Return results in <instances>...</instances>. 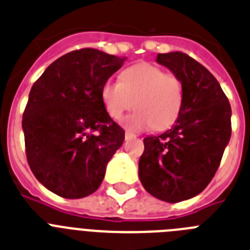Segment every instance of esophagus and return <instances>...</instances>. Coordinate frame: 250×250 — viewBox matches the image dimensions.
Listing matches in <instances>:
<instances>
[{"label": "esophagus", "instance_id": "esophagus-1", "mask_svg": "<svg viewBox=\"0 0 250 250\" xmlns=\"http://www.w3.org/2000/svg\"><path fill=\"white\" fill-rule=\"evenodd\" d=\"M125 140H127V141L133 140V138H136V134L131 133V132H125Z\"/></svg>", "mask_w": 250, "mask_h": 250}]
</instances>
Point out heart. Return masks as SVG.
Here are the masks:
<instances>
[{
  "mask_svg": "<svg viewBox=\"0 0 250 250\" xmlns=\"http://www.w3.org/2000/svg\"><path fill=\"white\" fill-rule=\"evenodd\" d=\"M101 98L107 113L119 119L123 113L137 108L122 121L123 127L140 132L153 127L165 129L179 117L184 102V86L175 74L165 73L157 65L141 62L122 71L119 83L103 84Z\"/></svg>",
  "mask_w": 250,
  "mask_h": 250,
  "instance_id": "b5f03b06",
  "label": "heart"
}]
</instances>
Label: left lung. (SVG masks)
Instances as JSON below:
<instances>
[{
	"label": "left lung",
	"instance_id": "left-lung-1",
	"mask_svg": "<svg viewBox=\"0 0 250 250\" xmlns=\"http://www.w3.org/2000/svg\"><path fill=\"white\" fill-rule=\"evenodd\" d=\"M158 64L184 86V102L175 125L143 140L138 164L143 188L166 203L196 196L209 185L231 136V108L215 77L180 51L158 54Z\"/></svg>",
	"mask_w": 250,
	"mask_h": 250
}]
</instances>
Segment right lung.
<instances>
[{
	"label": "right lung",
	"mask_w": 250,
	"mask_h": 250,
	"mask_svg": "<svg viewBox=\"0 0 250 250\" xmlns=\"http://www.w3.org/2000/svg\"><path fill=\"white\" fill-rule=\"evenodd\" d=\"M125 60L101 50H75L51 62L32 85L22 117L26 157L54 194H93L122 146L125 131L104 108L101 90Z\"/></svg>",
	"instance_id": "add662e5"
}]
</instances>
